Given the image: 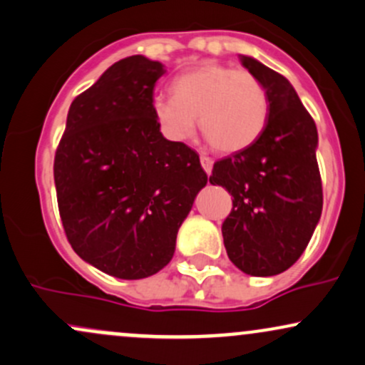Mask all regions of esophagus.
<instances>
[{
	"label": "esophagus",
	"mask_w": 365,
	"mask_h": 365,
	"mask_svg": "<svg viewBox=\"0 0 365 365\" xmlns=\"http://www.w3.org/2000/svg\"><path fill=\"white\" fill-rule=\"evenodd\" d=\"M201 167H203V170L205 173H207L208 175L212 174V169H213V160L210 157H207V155H201Z\"/></svg>",
	"instance_id": "34e87169"
}]
</instances>
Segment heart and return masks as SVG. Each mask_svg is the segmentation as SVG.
I'll use <instances>...</instances> for the list:
<instances>
[{
    "label": "heart",
    "instance_id": "obj_1",
    "mask_svg": "<svg viewBox=\"0 0 365 365\" xmlns=\"http://www.w3.org/2000/svg\"><path fill=\"white\" fill-rule=\"evenodd\" d=\"M173 97L153 98L152 110L170 140L190 138L196 128L213 148L237 153L255 145L269 115L264 85L250 71L208 63L181 73L170 83Z\"/></svg>",
    "mask_w": 365,
    "mask_h": 365
}]
</instances>
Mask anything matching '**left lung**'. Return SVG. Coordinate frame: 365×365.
Returning <instances> with one entry per match:
<instances>
[{"mask_svg": "<svg viewBox=\"0 0 365 365\" xmlns=\"http://www.w3.org/2000/svg\"><path fill=\"white\" fill-rule=\"evenodd\" d=\"M239 59L267 88L268 123L255 145L215 162L210 182L232 195L222 224L229 259L246 275L273 277L301 258L321 218L318 130L285 76Z\"/></svg>", "mask_w": 365, "mask_h": 365, "instance_id": "1", "label": "left lung"}]
</instances>
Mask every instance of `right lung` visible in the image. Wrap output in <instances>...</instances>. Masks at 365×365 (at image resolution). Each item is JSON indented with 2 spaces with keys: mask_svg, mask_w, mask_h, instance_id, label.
<instances>
[{
  "mask_svg": "<svg viewBox=\"0 0 365 365\" xmlns=\"http://www.w3.org/2000/svg\"><path fill=\"white\" fill-rule=\"evenodd\" d=\"M165 73L136 54L71 102L54 157L64 232L76 255L123 280L155 275L208 175L195 150L160 133L153 88Z\"/></svg>",
  "mask_w": 365,
  "mask_h": 365,
  "instance_id": "add662e5",
  "label": "right lung"
}]
</instances>
